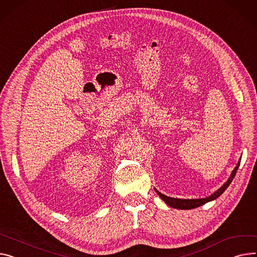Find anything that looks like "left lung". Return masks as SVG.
I'll return each instance as SVG.
<instances>
[{"label": "left lung", "mask_w": 257, "mask_h": 257, "mask_svg": "<svg viewBox=\"0 0 257 257\" xmlns=\"http://www.w3.org/2000/svg\"><path fill=\"white\" fill-rule=\"evenodd\" d=\"M240 162H241V158L240 160H238V162L236 163L235 167L233 168L232 173L230 174V177L227 179V181L222 185L218 190H216L213 194L204 197V198H193V199H182V198H175V197H169V196H166L164 194H162L161 192H159L156 188H155V191L156 193L161 197V199L167 204V206H169L170 208H175V209H178V210H191V209H195V208H198L200 206H202V204L207 203L209 201H212V200H215L216 198H218L222 193H223L226 189L227 187L230 185V183L232 182L235 174H236V170L238 168V166H240Z\"/></svg>", "instance_id": "1"}]
</instances>
